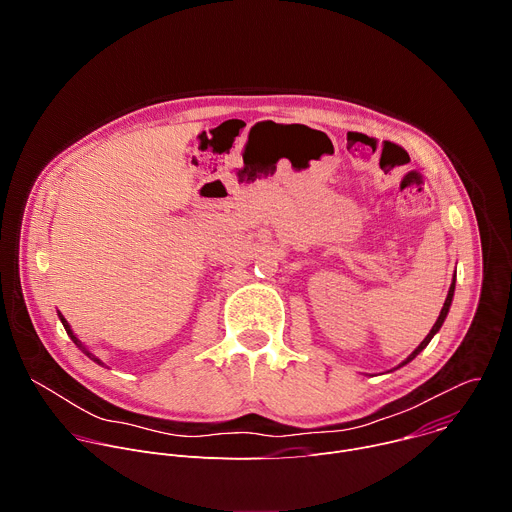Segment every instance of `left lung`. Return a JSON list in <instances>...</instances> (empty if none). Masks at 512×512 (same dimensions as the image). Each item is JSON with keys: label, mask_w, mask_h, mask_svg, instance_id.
<instances>
[{"label": "left lung", "mask_w": 512, "mask_h": 512, "mask_svg": "<svg viewBox=\"0 0 512 512\" xmlns=\"http://www.w3.org/2000/svg\"><path fill=\"white\" fill-rule=\"evenodd\" d=\"M454 289H456V275H454V279H452V285H450V289H448V298H446V302H444V308H442V312H440V316H437V320H435V324L431 326V330H429V334L423 338V342L399 364V367L397 369H401V367H405V364L407 362H411L429 342H431V338L437 334V332H440V328H442V324H444V320H446V316H448V312H450V306H452V300H454Z\"/></svg>", "instance_id": "8db88e82"}]
</instances>
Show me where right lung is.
Here are the masks:
<instances>
[{
	"mask_svg": "<svg viewBox=\"0 0 512 512\" xmlns=\"http://www.w3.org/2000/svg\"><path fill=\"white\" fill-rule=\"evenodd\" d=\"M58 318H60V322H62V326H64V330H66V334L70 336V340H72V342H75V344H77V346H79V348H81V350H83V352H85V354H87V356H89L91 360H95L97 364H101V367H105V362H103L101 358H97V356H95V354H93V352H91V350H89V348H87V346H85V344H83V342H81V340L77 338V334H75V332H72L70 324L66 322V318H64V316H62L60 312H58Z\"/></svg>",
	"mask_w": 512,
	"mask_h": 512,
	"instance_id": "right-lung-1",
	"label": "right lung"
}]
</instances>
